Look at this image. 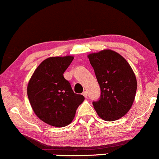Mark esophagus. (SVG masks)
I'll return each mask as SVG.
<instances>
[{
  "mask_svg": "<svg viewBox=\"0 0 159 159\" xmlns=\"http://www.w3.org/2000/svg\"><path fill=\"white\" fill-rule=\"evenodd\" d=\"M82 94H83L84 97H85V98H88V92H87L86 90H85V91H84Z\"/></svg>",
  "mask_w": 159,
  "mask_h": 159,
  "instance_id": "obj_1",
  "label": "esophagus"
}]
</instances>
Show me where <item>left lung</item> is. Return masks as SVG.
I'll list each match as a JSON object with an SVG mask.
<instances>
[{"mask_svg":"<svg viewBox=\"0 0 159 159\" xmlns=\"http://www.w3.org/2000/svg\"><path fill=\"white\" fill-rule=\"evenodd\" d=\"M101 90L93 108L102 119L113 121L130 110L137 88L136 75L128 61L114 50L106 49L88 55Z\"/></svg>","mask_w":159,"mask_h":159,"instance_id":"8db88e82","label":"left lung"}]
</instances>
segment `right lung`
I'll list each match as a JSON object with an SVG mask.
<instances>
[{
	"instance_id": "1",
	"label": "right lung",
	"mask_w": 159,
	"mask_h": 159,
	"mask_svg": "<svg viewBox=\"0 0 159 159\" xmlns=\"http://www.w3.org/2000/svg\"><path fill=\"white\" fill-rule=\"evenodd\" d=\"M74 57H52L38 66L27 87V94L34 114L41 121L57 128L69 125L78 106L84 100L72 90L63 73Z\"/></svg>"
}]
</instances>
